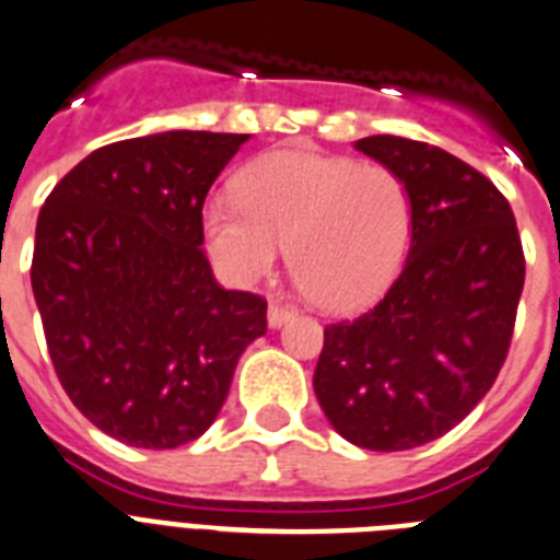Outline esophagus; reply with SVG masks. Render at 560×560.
Here are the masks:
<instances>
[{"mask_svg":"<svg viewBox=\"0 0 560 560\" xmlns=\"http://www.w3.org/2000/svg\"><path fill=\"white\" fill-rule=\"evenodd\" d=\"M293 316H295L293 307H288V304L272 302L270 310H267V324H270L272 330H276V327H281V324H288Z\"/></svg>","mask_w":560,"mask_h":560,"instance_id":"34e87169","label":"esophagus"}]
</instances>
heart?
I'll use <instances>...</instances> for the list:
<instances>
[{
	"label": "heart",
	"mask_w": 560,
	"mask_h": 560,
	"mask_svg": "<svg viewBox=\"0 0 560 560\" xmlns=\"http://www.w3.org/2000/svg\"><path fill=\"white\" fill-rule=\"evenodd\" d=\"M205 238L230 279H261L288 244V267L310 302L345 313L393 284L412 228L404 178L316 150L258 159L236 190L213 192L201 213Z\"/></svg>",
	"instance_id": "b5f03b06"
}]
</instances>
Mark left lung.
Segmentation results:
<instances>
[{
    "label": "left lung",
    "instance_id": "obj_1",
    "mask_svg": "<svg viewBox=\"0 0 560 560\" xmlns=\"http://www.w3.org/2000/svg\"><path fill=\"white\" fill-rule=\"evenodd\" d=\"M355 150L410 190V253L382 302L324 330L313 389L341 439L398 453L441 439L495 384L524 250L510 201L447 150L401 136H368Z\"/></svg>",
    "mask_w": 560,
    "mask_h": 560
}]
</instances>
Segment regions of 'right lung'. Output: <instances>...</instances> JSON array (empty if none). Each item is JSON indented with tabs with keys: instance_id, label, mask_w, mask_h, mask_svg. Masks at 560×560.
Returning <instances> with one entry per match:
<instances>
[{
	"instance_id": "right-lung-1",
	"label": "right lung",
	"mask_w": 560,
	"mask_h": 560,
	"mask_svg": "<svg viewBox=\"0 0 560 560\" xmlns=\"http://www.w3.org/2000/svg\"><path fill=\"white\" fill-rule=\"evenodd\" d=\"M247 133L167 130L113 142L54 187L31 284L70 401L110 439L173 450L208 430L261 295L224 290L201 250L210 185Z\"/></svg>"
}]
</instances>
